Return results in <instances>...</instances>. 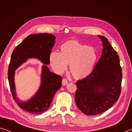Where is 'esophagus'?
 <instances>
[{
  "instance_id": "obj_1",
  "label": "esophagus",
  "mask_w": 132,
  "mask_h": 132,
  "mask_svg": "<svg viewBox=\"0 0 132 132\" xmlns=\"http://www.w3.org/2000/svg\"><path fill=\"white\" fill-rule=\"evenodd\" d=\"M68 83V81L66 79H63V80H62V85H63V86H66V85Z\"/></svg>"
}]
</instances>
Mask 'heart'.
I'll return each instance as SVG.
<instances>
[{"label":"heart","instance_id":"1","mask_svg":"<svg viewBox=\"0 0 132 132\" xmlns=\"http://www.w3.org/2000/svg\"><path fill=\"white\" fill-rule=\"evenodd\" d=\"M60 50L50 54V63L55 73L62 74L69 64L70 73L76 79H83L92 72L97 59L94 48L71 41L62 44Z\"/></svg>","mask_w":132,"mask_h":132}]
</instances>
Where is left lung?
<instances>
[{"mask_svg": "<svg viewBox=\"0 0 132 132\" xmlns=\"http://www.w3.org/2000/svg\"><path fill=\"white\" fill-rule=\"evenodd\" d=\"M98 37L103 46L101 57L91 74L76 82V104L87 115H98L108 110L119 99L121 91L119 56L106 38Z\"/></svg>", "mask_w": 132, "mask_h": 132, "instance_id": "8db88e82", "label": "left lung"}]
</instances>
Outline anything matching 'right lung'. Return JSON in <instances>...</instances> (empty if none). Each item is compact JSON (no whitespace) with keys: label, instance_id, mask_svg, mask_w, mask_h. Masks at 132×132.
<instances>
[{"label":"right lung","instance_id":"obj_1","mask_svg":"<svg viewBox=\"0 0 132 132\" xmlns=\"http://www.w3.org/2000/svg\"><path fill=\"white\" fill-rule=\"evenodd\" d=\"M55 38L54 35L47 33L28 35L16 46L11 56L8 80L13 98L20 108L32 114H41L47 110L56 92L62 86V77L51 72L46 65L50 63V53ZM30 58H36L46 65L42 68V83L39 91L28 101L23 102L16 97L14 73L19 66Z\"/></svg>","mask_w":132,"mask_h":132}]
</instances>
